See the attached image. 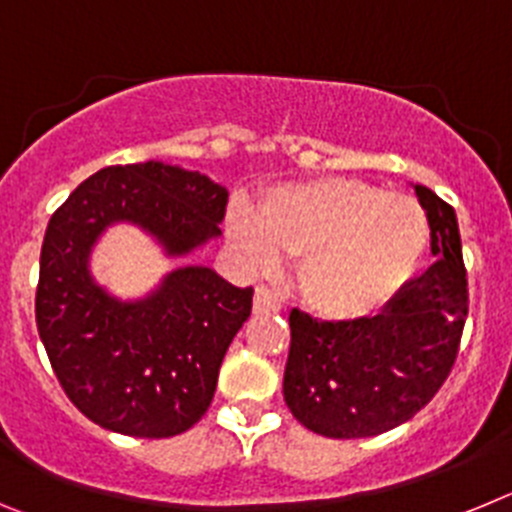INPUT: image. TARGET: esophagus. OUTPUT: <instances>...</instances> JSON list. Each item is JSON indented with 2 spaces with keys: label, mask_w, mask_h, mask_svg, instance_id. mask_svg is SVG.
Here are the masks:
<instances>
[{
  "label": "esophagus",
  "mask_w": 512,
  "mask_h": 512,
  "mask_svg": "<svg viewBox=\"0 0 512 512\" xmlns=\"http://www.w3.org/2000/svg\"><path fill=\"white\" fill-rule=\"evenodd\" d=\"M279 310H282L279 297L274 295L269 287H256V295H253V312H256V315H269V312Z\"/></svg>",
  "instance_id": "esophagus-1"
}]
</instances>
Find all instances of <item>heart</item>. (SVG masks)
<instances>
[{
  "label": "heart",
  "mask_w": 512,
  "mask_h": 512,
  "mask_svg": "<svg viewBox=\"0 0 512 512\" xmlns=\"http://www.w3.org/2000/svg\"><path fill=\"white\" fill-rule=\"evenodd\" d=\"M228 233L253 269H269L279 256L300 259L302 302L336 323L382 312L410 282L428 243L413 200L341 176L271 189L256 217L230 215Z\"/></svg>",
  "instance_id": "obj_1"
}]
</instances>
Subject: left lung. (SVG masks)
Returning <instances> with one entry per match:
<instances>
[{"instance_id": "left-lung-1", "label": "left lung", "mask_w": 512, "mask_h": 512, "mask_svg": "<svg viewBox=\"0 0 512 512\" xmlns=\"http://www.w3.org/2000/svg\"><path fill=\"white\" fill-rule=\"evenodd\" d=\"M415 197L436 256L379 315L320 323L289 312L284 402L312 433L369 438L392 431L433 400L459 354L467 318V269L454 207L423 184Z\"/></svg>"}]
</instances>
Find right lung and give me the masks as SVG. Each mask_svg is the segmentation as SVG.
<instances>
[{"instance_id":"right-lung-1","label":"right lung","mask_w":512,"mask_h":512,"mask_svg":"<svg viewBox=\"0 0 512 512\" xmlns=\"http://www.w3.org/2000/svg\"><path fill=\"white\" fill-rule=\"evenodd\" d=\"M228 189L164 161L107 166L53 212L40 251L35 320L53 372L81 413L107 431L169 438L210 408L253 287L210 266H179L140 300L92 277L102 233L130 223L179 259L220 238Z\"/></svg>"}]
</instances>
